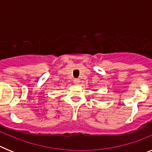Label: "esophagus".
<instances>
[{
    "label": "esophagus",
    "instance_id": "34e87169",
    "mask_svg": "<svg viewBox=\"0 0 152 152\" xmlns=\"http://www.w3.org/2000/svg\"><path fill=\"white\" fill-rule=\"evenodd\" d=\"M74 83H75V84H78L79 83H80V79H78V78L74 79Z\"/></svg>",
    "mask_w": 152,
    "mask_h": 152
}]
</instances>
